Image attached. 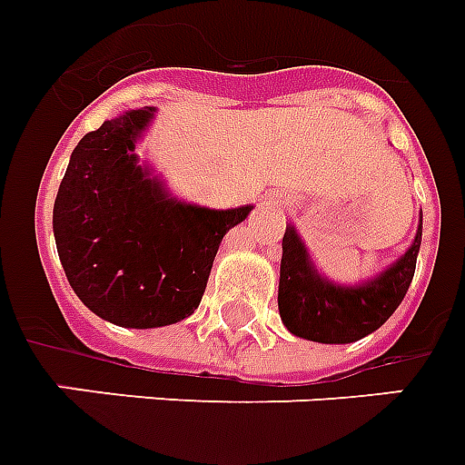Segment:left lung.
I'll use <instances>...</instances> for the list:
<instances>
[{
	"label": "left lung",
	"mask_w": 465,
	"mask_h": 465,
	"mask_svg": "<svg viewBox=\"0 0 465 465\" xmlns=\"http://www.w3.org/2000/svg\"><path fill=\"white\" fill-rule=\"evenodd\" d=\"M420 240L422 221L413 247L391 269L358 288H338L314 273L295 230H285L278 310L288 331L317 343H352L377 331L411 288Z\"/></svg>",
	"instance_id": "1"
}]
</instances>
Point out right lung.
Here are the masks:
<instances>
[{
  "label": "right lung",
  "mask_w": 465,
  "mask_h": 465,
  "mask_svg": "<svg viewBox=\"0 0 465 465\" xmlns=\"http://www.w3.org/2000/svg\"><path fill=\"white\" fill-rule=\"evenodd\" d=\"M141 107L103 122L74 148L52 213L59 262L81 302L129 329L168 326L199 307L223 235L252 206L174 202L136 165Z\"/></svg>",
  "instance_id": "1"
}]
</instances>
